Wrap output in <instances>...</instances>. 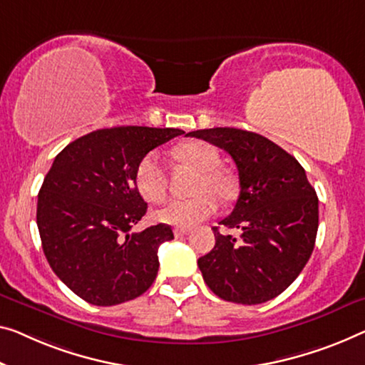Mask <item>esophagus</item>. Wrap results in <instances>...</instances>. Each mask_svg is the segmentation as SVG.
<instances>
[{
	"label": "esophagus",
	"instance_id": "obj_1",
	"mask_svg": "<svg viewBox=\"0 0 365 365\" xmlns=\"http://www.w3.org/2000/svg\"><path fill=\"white\" fill-rule=\"evenodd\" d=\"M190 232V230H187V227H175V230H173V235H175V237H183V236H187Z\"/></svg>",
	"mask_w": 365,
	"mask_h": 365
}]
</instances>
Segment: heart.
Masks as SVG:
<instances>
[{"mask_svg":"<svg viewBox=\"0 0 365 365\" xmlns=\"http://www.w3.org/2000/svg\"><path fill=\"white\" fill-rule=\"evenodd\" d=\"M175 155L187 165L198 170L192 187L195 195L188 198L170 200L160 210H157L154 216L157 221L168 226L192 227L216 213V197L225 201L235 198L236 182L220 167V154L213 145L201 140H192L178 145ZM134 180L144 200L157 203L165 198L167 173L157 152L152 150L139 160Z\"/></svg>","mask_w":365,"mask_h":365,"instance_id":"obj_1","label":"heart"}]
</instances>
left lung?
<instances>
[{
	"mask_svg": "<svg viewBox=\"0 0 365 365\" xmlns=\"http://www.w3.org/2000/svg\"><path fill=\"white\" fill-rule=\"evenodd\" d=\"M232 157L239 198L220 225L241 236H222L198 267L222 300L259 304L280 295L300 275L318 232V197L304 168L280 145L251 130L213 128L188 133Z\"/></svg>",
	"mask_w": 365,
	"mask_h": 365,
	"instance_id": "obj_1",
	"label": "left lung"
}]
</instances>
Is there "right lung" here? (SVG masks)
Listing matches in <instances>:
<instances>
[{
	"mask_svg": "<svg viewBox=\"0 0 365 365\" xmlns=\"http://www.w3.org/2000/svg\"><path fill=\"white\" fill-rule=\"evenodd\" d=\"M182 129H98L56 157L37 197V227L47 262L75 295L96 307L134 300L159 270L168 225L130 232L148 211L135 187L139 160Z\"/></svg>",
	"mask_w": 365,
	"mask_h": 365,
	"instance_id": "right-lung-1",
	"label": "right lung"
}]
</instances>
